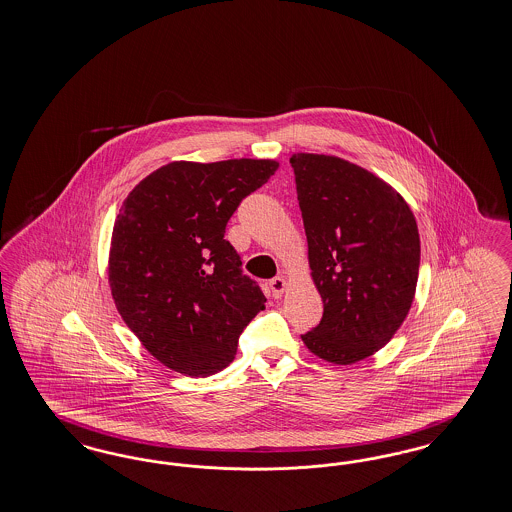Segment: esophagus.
<instances>
[{
    "label": "esophagus",
    "instance_id": "esophagus-1",
    "mask_svg": "<svg viewBox=\"0 0 512 512\" xmlns=\"http://www.w3.org/2000/svg\"><path fill=\"white\" fill-rule=\"evenodd\" d=\"M286 286V280H284L282 276H276V278H272V280L268 282V289H270V293H272V297H274V299H280V297L284 295Z\"/></svg>",
    "mask_w": 512,
    "mask_h": 512
}]
</instances>
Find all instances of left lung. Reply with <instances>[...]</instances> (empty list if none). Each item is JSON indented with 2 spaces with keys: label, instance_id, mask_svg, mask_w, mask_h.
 Listing matches in <instances>:
<instances>
[{
  "label": "left lung",
  "instance_id": "1",
  "mask_svg": "<svg viewBox=\"0 0 512 512\" xmlns=\"http://www.w3.org/2000/svg\"><path fill=\"white\" fill-rule=\"evenodd\" d=\"M312 280L324 301L301 335L318 358L347 366L385 347L413 303L421 242L406 200L347 160L293 154Z\"/></svg>",
  "mask_w": 512,
  "mask_h": 512
}]
</instances>
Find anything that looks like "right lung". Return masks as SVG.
Returning a JSON list of instances; mask_svg holds the SVG:
<instances>
[{"instance_id": "right-lung-1", "label": "right lung", "mask_w": 512, "mask_h": 512, "mask_svg": "<svg viewBox=\"0 0 512 512\" xmlns=\"http://www.w3.org/2000/svg\"><path fill=\"white\" fill-rule=\"evenodd\" d=\"M276 169L274 160L247 158L171 162L125 198L112 232L110 289L127 328L167 368L190 377L225 369L242 331L265 310L225 230Z\"/></svg>"}]
</instances>
